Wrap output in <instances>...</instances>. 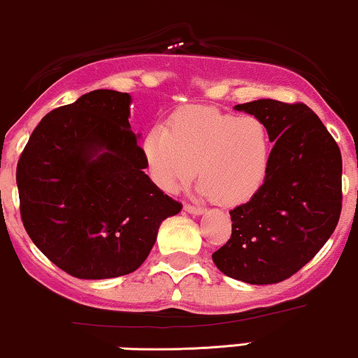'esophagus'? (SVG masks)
<instances>
[{
  "label": "esophagus",
  "instance_id": "34e87169",
  "mask_svg": "<svg viewBox=\"0 0 358 358\" xmlns=\"http://www.w3.org/2000/svg\"><path fill=\"white\" fill-rule=\"evenodd\" d=\"M183 209H185L187 212H190V214H195V215H200V214H203V212H206L203 207L192 206V203H185V207H183Z\"/></svg>",
  "mask_w": 358,
  "mask_h": 358
}]
</instances>
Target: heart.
Masks as SVG:
<instances>
[{
  "label": "heart",
  "instance_id": "b5f03b06",
  "mask_svg": "<svg viewBox=\"0 0 358 358\" xmlns=\"http://www.w3.org/2000/svg\"><path fill=\"white\" fill-rule=\"evenodd\" d=\"M149 170L158 185L176 192L199 173L200 194L221 206L248 202L265 183L272 139L258 117H239L214 107L187 108L166 129L144 141Z\"/></svg>",
  "mask_w": 358,
  "mask_h": 358
}]
</instances>
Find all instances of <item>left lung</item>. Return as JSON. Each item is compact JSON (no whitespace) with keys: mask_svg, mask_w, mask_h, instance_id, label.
<instances>
[{"mask_svg":"<svg viewBox=\"0 0 358 358\" xmlns=\"http://www.w3.org/2000/svg\"><path fill=\"white\" fill-rule=\"evenodd\" d=\"M234 108L265 122L275 144L265 183L229 212L231 238L212 260L236 280L277 284L311 262L338 224L341 152L308 105L263 98Z\"/></svg>","mask_w":358,"mask_h":358,"instance_id":"8db88e82","label":"left lung"}]
</instances>
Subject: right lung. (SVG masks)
I'll use <instances>...</instances> for the list:
<instances>
[{
    "label": "right lung",
    "instance_id": "add662e5",
    "mask_svg": "<svg viewBox=\"0 0 358 358\" xmlns=\"http://www.w3.org/2000/svg\"><path fill=\"white\" fill-rule=\"evenodd\" d=\"M129 93L95 90L38 122L17 166L27 234L76 278H113L143 265L159 224L182 210L144 173Z\"/></svg>",
    "mask_w": 358,
    "mask_h": 358
}]
</instances>
